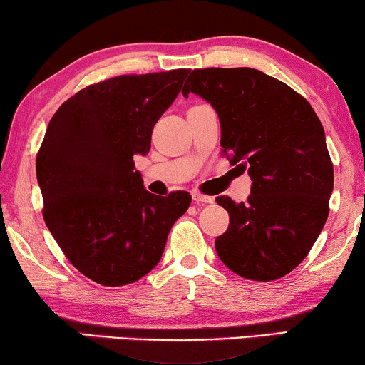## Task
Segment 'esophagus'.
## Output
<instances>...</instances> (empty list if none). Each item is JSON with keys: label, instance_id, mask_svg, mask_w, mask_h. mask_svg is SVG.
I'll list each match as a JSON object with an SVG mask.
<instances>
[{"label": "esophagus", "instance_id": "34e87169", "mask_svg": "<svg viewBox=\"0 0 365 365\" xmlns=\"http://www.w3.org/2000/svg\"><path fill=\"white\" fill-rule=\"evenodd\" d=\"M192 201L197 202V204H209V202H212L214 199H212L211 196H204V194L194 192V194H192Z\"/></svg>", "mask_w": 365, "mask_h": 365}]
</instances>
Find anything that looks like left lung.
I'll use <instances>...</instances> for the list:
<instances>
[{
  "mask_svg": "<svg viewBox=\"0 0 365 365\" xmlns=\"http://www.w3.org/2000/svg\"><path fill=\"white\" fill-rule=\"evenodd\" d=\"M216 109L222 156L251 176L246 202L219 196L229 212L216 251L232 272L276 281L304 261L329 216L334 168L326 134L306 98L252 68L194 69L184 98Z\"/></svg>",
  "mask_w": 365,
  "mask_h": 365,
  "instance_id": "left-lung-1",
  "label": "left lung"
}]
</instances>
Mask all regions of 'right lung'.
I'll return each mask as SVG.
<instances>
[{
  "label": "right lung",
  "instance_id": "add662e5",
  "mask_svg": "<svg viewBox=\"0 0 365 365\" xmlns=\"http://www.w3.org/2000/svg\"><path fill=\"white\" fill-rule=\"evenodd\" d=\"M189 69L124 74L64 101L36 156L44 222L64 256L101 286H126L156 267L186 191L158 197L134 171L151 149L154 124L181 91Z\"/></svg>",
  "mask_w": 365,
  "mask_h": 365
}]
</instances>
